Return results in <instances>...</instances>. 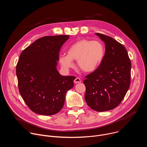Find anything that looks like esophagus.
Returning <instances> with one entry per match:
<instances>
[{
    "label": "esophagus",
    "mask_w": 147,
    "mask_h": 147,
    "mask_svg": "<svg viewBox=\"0 0 147 147\" xmlns=\"http://www.w3.org/2000/svg\"><path fill=\"white\" fill-rule=\"evenodd\" d=\"M81 82V80L80 78H78V77L76 78L75 80H74V82L75 84L79 83V82Z\"/></svg>",
    "instance_id": "esophagus-1"
}]
</instances>
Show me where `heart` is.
I'll list each match as a JSON object with an SVG mask.
<instances>
[{
	"instance_id": "heart-1",
	"label": "heart",
	"mask_w": 147,
	"mask_h": 147,
	"mask_svg": "<svg viewBox=\"0 0 147 147\" xmlns=\"http://www.w3.org/2000/svg\"><path fill=\"white\" fill-rule=\"evenodd\" d=\"M105 56V47L99 40L81 39L72 44L67 51V55L59 56L63 67H73L72 60H77L78 68L85 73L94 71L102 63Z\"/></svg>"
}]
</instances>
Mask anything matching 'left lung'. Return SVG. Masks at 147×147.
I'll list each match as a JSON object with an SVG mask.
<instances>
[{"label": "left lung", "instance_id": "obj_1", "mask_svg": "<svg viewBox=\"0 0 147 147\" xmlns=\"http://www.w3.org/2000/svg\"><path fill=\"white\" fill-rule=\"evenodd\" d=\"M105 44V56L100 65L84 81L88 105L97 112L112 110L126 94L131 79V61L125 47L113 38L95 34Z\"/></svg>", "mask_w": 147, "mask_h": 147}]
</instances>
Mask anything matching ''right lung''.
Wrapping results in <instances>:
<instances>
[{
    "instance_id": "1",
    "label": "right lung",
    "mask_w": 147,
    "mask_h": 147,
    "mask_svg": "<svg viewBox=\"0 0 147 147\" xmlns=\"http://www.w3.org/2000/svg\"><path fill=\"white\" fill-rule=\"evenodd\" d=\"M69 35L46 36L36 40L20 55L16 66L19 92L35 113L50 116L64 105L74 76H63L56 69L61 47Z\"/></svg>"
}]
</instances>
